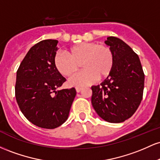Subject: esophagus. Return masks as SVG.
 <instances>
[{
    "instance_id": "obj_1",
    "label": "esophagus",
    "mask_w": 160,
    "mask_h": 160,
    "mask_svg": "<svg viewBox=\"0 0 160 160\" xmlns=\"http://www.w3.org/2000/svg\"><path fill=\"white\" fill-rule=\"evenodd\" d=\"M82 90V88L81 87H76V91L77 92H80V91Z\"/></svg>"
}]
</instances>
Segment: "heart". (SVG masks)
<instances>
[{
    "label": "heart",
    "instance_id": "b5f03b06",
    "mask_svg": "<svg viewBox=\"0 0 160 160\" xmlns=\"http://www.w3.org/2000/svg\"><path fill=\"white\" fill-rule=\"evenodd\" d=\"M113 63L111 49L94 42L78 43L71 47L68 54L57 53L54 58L55 67L65 77L72 76L81 65L83 70L69 80V85L72 86H84L96 78H106L111 74Z\"/></svg>",
    "mask_w": 160,
    "mask_h": 160
}]
</instances>
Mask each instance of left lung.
<instances>
[{
  "label": "left lung",
  "mask_w": 160,
  "mask_h": 160,
  "mask_svg": "<svg viewBox=\"0 0 160 160\" xmlns=\"http://www.w3.org/2000/svg\"><path fill=\"white\" fill-rule=\"evenodd\" d=\"M114 57L111 74L100 85L92 86L91 102L99 117L113 123L124 122L134 114L143 96L144 74L140 59L120 38L104 41Z\"/></svg>",
  "instance_id": "1"
}]
</instances>
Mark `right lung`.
Masks as SVG:
<instances>
[{
	"mask_svg": "<svg viewBox=\"0 0 160 160\" xmlns=\"http://www.w3.org/2000/svg\"><path fill=\"white\" fill-rule=\"evenodd\" d=\"M57 43L48 39L33 46L16 73V98L22 113L32 123L49 129L67 120L77 93L74 88L58 89L66 79L54 65Z\"/></svg>",
	"mask_w": 160,
	"mask_h": 160,
	"instance_id": "right-lung-1",
	"label": "right lung"
}]
</instances>
